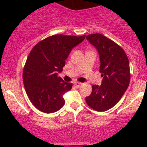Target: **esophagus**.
Returning a JSON list of instances; mask_svg holds the SVG:
<instances>
[{
  "label": "esophagus",
  "instance_id": "esophagus-1",
  "mask_svg": "<svg viewBox=\"0 0 147 147\" xmlns=\"http://www.w3.org/2000/svg\"><path fill=\"white\" fill-rule=\"evenodd\" d=\"M74 85H75L77 88H79V87L82 86V83H80V82H75V83H74Z\"/></svg>",
  "mask_w": 147,
  "mask_h": 147
}]
</instances>
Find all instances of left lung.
<instances>
[{
	"instance_id": "1",
	"label": "left lung",
	"mask_w": 147,
	"mask_h": 147,
	"mask_svg": "<svg viewBox=\"0 0 147 147\" xmlns=\"http://www.w3.org/2000/svg\"><path fill=\"white\" fill-rule=\"evenodd\" d=\"M86 38L99 52L103 80L99 86H92V92L86 102L93 110L102 112L113 107L129 87V59L122 47L102 34H89Z\"/></svg>"
}]
</instances>
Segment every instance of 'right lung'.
<instances>
[{"label":"right lung","mask_w":147,"mask_h":147,"mask_svg":"<svg viewBox=\"0 0 147 147\" xmlns=\"http://www.w3.org/2000/svg\"><path fill=\"white\" fill-rule=\"evenodd\" d=\"M83 36L55 34L37 43L30 51L23 71L24 87L30 102L38 110L52 113L63 107V95L71 90L72 83L58 77L65 61Z\"/></svg>","instance_id":"add662e5"}]
</instances>
